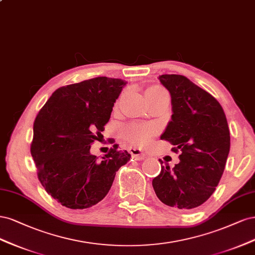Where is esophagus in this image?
Listing matches in <instances>:
<instances>
[{"label":"esophagus","instance_id":"esophagus-1","mask_svg":"<svg viewBox=\"0 0 255 255\" xmlns=\"http://www.w3.org/2000/svg\"><path fill=\"white\" fill-rule=\"evenodd\" d=\"M129 152L131 153V155H132V158L134 160L141 161V160H144L146 158V154L141 149H138V148H130Z\"/></svg>","mask_w":255,"mask_h":255}]
</instances>
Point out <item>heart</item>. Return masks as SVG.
<instances>
[{"label": "heart", "instance_id": "1", "mask_svg": "<svg viewBox=\"0 0 255 255\" xmlns=\"http://www.w3.org/2000/svg\"><path fill=\"white\" fill-rule=\"evenodd\" d=\"M158 92H164V91L158 87H151L146 90L145 94L158 93ZM150 133H151L150 129L142 127V126H130L125 131V135L128 139H130L131 142L139 144V145H143L148 142Z\"/></svg>", "mask_w": 255, "mask_h": 255}]
</instances>
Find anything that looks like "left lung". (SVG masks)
<instances>
[{"label": "left lung", "instance_id": "8db88e82", "mask_svg": "<svg viewBox=\"0 0 255 255\" xmlns=\"http://www.w3.org/2000/svg\"><path fill=\"white\" fill-rule=\"evenodd\" d=\"M171 98V120L161 134L180 151V162L162 166L152 180L158 198L180 210L199 207L214 193L230 151V131L223 107L187 77L159 76Z\"/></svg>", "mask_w": 255, "mask_h": 255}]
</instances>
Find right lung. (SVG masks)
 Here are the masks:
<instances>
[{
  "label": "right lung",
  "instance_id": "right-lung-1",
  "mask_svg": "<svg viewBox=\"0 0 255 255\" xmlns=\"http://www.w3.org/2000/svg\"><path fill=\"white\" fill-rule=\"evenodd\" d=\"M128 83L100 76L57 89L34 123L30 152L41 184L61 205L88 209L109 193L119 168L130 160L118 145L102 161L90 152L100 141L114 103Z\"/></svg>",
  "mask_w": 255,
  "mask_h": 255
}]
</instances>
